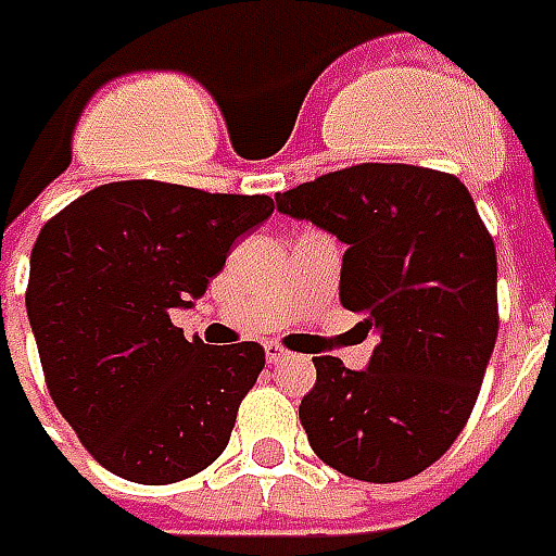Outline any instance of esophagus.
<instances>
[{
    "instance_id": "1",
    "label": "esophagus",
    "mask_w": 556,
    "mask_h": 556,
    "mask_svg": "<svg viewBox=\"0 0 556 556\" xmlns=\"http://www.w3.org/2000/svg\"><path fill=\"white\" fill-rule=\"evenodd\" d=\"M266 359H269V365H281L285 359H290V350H285L278 341H269L266 344Z\"/></svg>"
}]
</instances>
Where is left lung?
Returning a JSON list of instances; mask_svg holds the SVG:
<instances>
[{
	"label": "left lung",
	"mask_w": 556,
	"mask_h": 556,
	"mask_svg": "<svg viewBox=\"0 0 556 556\" xmlns=\"http://www.w3.org/2000/svg\"><path fill=\"white\" fill-rule=\"evenodd\" d=\"M275 200L348 245L341 305L380 334L365 371L314 359L299 404L314 455L359 482L422 473L464 431L497 341V251L473 197L452 173L356 164Z\"/></svg>",
	"instance_id": "left-lung-1"
}]
</instances>
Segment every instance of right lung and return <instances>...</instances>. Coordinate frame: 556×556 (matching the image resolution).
I'll use <instances>...</instances> for the list:
<instances>
[{
  "mask_svg": "<svg viewBox=\"0 0 556 556\" xmlns=\"http://www.w3.org/2000/svg\"><path fill=\"white\" fill-rule=\"evenodd\" d=\"M275 212L266 194L131 179L98 185L35 239L26 314L50 397L89 455L140 485L206 470L266 353L208 348L173 326L230 245Z\"/></svg>",
  "mask_w": 556,
  "mask_h": 556,
  "instance_id": "right-lung-1",
  "label": "right lung"
}]
</instances>
